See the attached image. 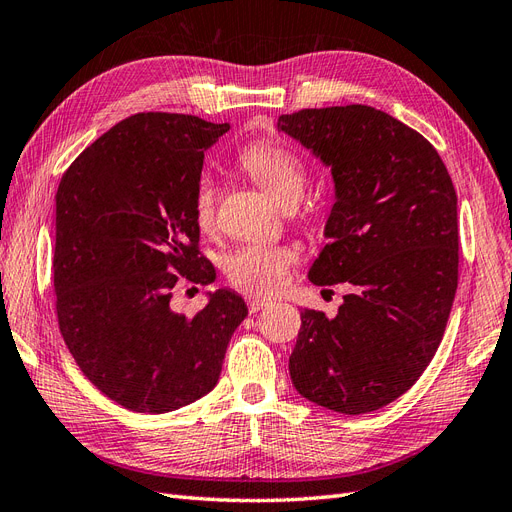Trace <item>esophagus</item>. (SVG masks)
<instances>
[{
	"instance_id": "obj_1",
	"label": "esophagus",
	"mask_w": 512,
	"mask_h": 512,
	"mask_svg": "<svg viewBox=\"0 0 512 512\" xmlns=\"http://www.w3.org/2000/svg\"><path fill=\"white\" fill-rule=\"evenodd\" d=\"M271 301L269 299H260V297H252V299H247V309H250V314H256V312H260L262 307H267Z\"/></svg>"
}]
</instances>
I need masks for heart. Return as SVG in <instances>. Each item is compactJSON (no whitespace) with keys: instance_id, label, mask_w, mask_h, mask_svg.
Wrapping results in <instances>:
<instances>
[{"instance_id":"heart-1","label":"heart","mask_w":512,"mask_h":512,"mask_svg":"<svg viewBox=\"0 0 512 512\" xmlns=\"http://www.w3.org/2000/svg\"><path fill=\"white\" fill-rule=\"evenodd\" d=\"M237 164L282 207L297 205L305 192L307 170L282 143L256 141L245 145L239 151ZM192 213L200 230L215 228L218 190L207 175L196 181ZM294 265H297V252L290 245L245 243L226 256L224 273L235 288L258 297H271L288 284Z\"/></svg>"}]
</instances>
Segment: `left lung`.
Wrapping results in <instances>:
<instances>
[{"mask_svg":"<svg viewBox=\"0 0 512 512\" xmlns=\"http://www.w3.org/2000/svg\"><path fill=\"white\" fill-rule=\"evenodd\" d=\"M277 128L331 166L335 205L309 280L346 282L329 320L303 309L294 389L342 414L380 410L436 354L459 280L457 194L425 136L374 106L303 108Z\"/></svg>","mask_w":512,"mask_h":512,"instance_id":"left-lung-1","label":"left lung"}]
</instances>
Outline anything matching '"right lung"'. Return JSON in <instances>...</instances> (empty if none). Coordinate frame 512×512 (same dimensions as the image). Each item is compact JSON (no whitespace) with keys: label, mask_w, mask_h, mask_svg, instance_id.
I'll return each mask as SVG.
<instances>
[{"label":"right lung","mask_w":512,"mask_h":512,"mask_svg":"<svg viewBox=\"0 0 512 512\" xmlns=\"http://www.w3.org/2000/svg\"><path fill=\"white\" fill-rule=\"evenodd\" d=\"M136 113L91 143L57 188L53 286L61 337L87 380L132 412H173L218 384L245 301L215 290L194 316L177 286L215 280L192 213L205 151L228 132Z\"/></svg>","instance_id":"add662e5"}]
</instances>
